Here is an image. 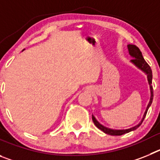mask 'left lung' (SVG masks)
<instances>
[{"mask_svg": "<svg viewBox=\"0 0 160 160\" xmlns=\"http://www.w3.org/2000/svg\"><path fill=\"white\" fill-rule=\"evenodd\" d=\"M128 51H129V54L133 58L131 60V62L133 63V64L135 65L136 67H138L139 70H141L142 72H144V73L147 74L148 81L150 86V90H151V98H150V102L149 103H148V107H147L146 111H145V113H144L143 117H142L141 122H139L138 125L135 126V127H133V128H129V129L114 130V129H111V128H106V127H104L103 125H102L101 123H99V122H98V120L96 119L95 117H94V115H92V120H93V122H94V125H95L98 129H100L104 133H106V134L110 135H124V134H126V133H129L131 132V131L136 130L137 128L141 125V123H142V121H143L144 118L146 117V114L148 111V108L150 107V106L152 105V100H153V88H152V69H151L149 65L147 63L146 61L144 60L143 57H142V53H141L140 51V49H138L136 46H135V45H128Z\"/></svg>", "mask_w": 160, "mask_h": 160, "instance_id": "left-lung-1", "label": "left lung"}]
</instances>
